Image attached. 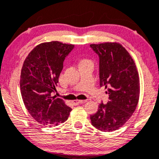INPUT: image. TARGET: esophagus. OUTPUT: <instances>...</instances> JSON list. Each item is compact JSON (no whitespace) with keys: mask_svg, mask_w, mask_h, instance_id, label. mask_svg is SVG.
Listing matches in <instances>:
<instances>
[{"mask_svg":"<svg viewBox=\"0 0 159 159\" xmlns=\"http://www.w3.org/2000/svg\"><path fill=\"white\" fill-rule=\"evenodd\" d=\"M86 102V101H80V100H76V101H74V103L76 104H85Z\"/></svg>","mask_w":159,"mask_h":159,"instance_id":"1","label":"esophagus"}]
</instances>
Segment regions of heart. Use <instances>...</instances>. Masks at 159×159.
Segmentation results:
<instances>
[{"label":"heart","mask_w":159,"mask_h":159,"mask_svg":"<svg viewBox=\"0 0 159 159\" xmlns=\"http://www.w3.org/2000/svg\"><path fill=\"white\" fill-rule=\"evenodd\" d=\"M85 64H93V62L89 58H82L80 60L79 65H85Z\"/></svg>","instance_id":"1"}]
</instances>
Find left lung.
Returning <instances> with one entry per match:
<instances>
[{"mask_svg": "<svg viewBox=\"0 0 159 159\" xmlns=\"http://www.w3.org/2000/svg\"><path fill=\"white\" fill-rule=\"evenodd\" d=\"M99 55L100 85L108 89L107 104H99L90 116L93 127L101 131L118 130L131 118L140 93L137 67L128 51L116 42L90 44Z\"/></svg>", "mask_w": 159, "mask_h": 159, "instance_id": "8db88e82", "label": "left lung"}]
</instances>
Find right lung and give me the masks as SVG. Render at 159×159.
<instances>
[{"label":"right lung","mask_w":159,"mask_h":159,"mask_svg":"<svg viewBox=\"0 0 159 159\" xmlns=\"http://www.w3.org/2000/svg\"><path fill=\"white\" fill-rule=\"evenodd\" d=\"M74 44L58 41L39 44L24 60L20 74V93L30 115L46 127L67 120L72 109L61 98L52 97L63 61Z\"/></svg>","instance_id":"1"}]
</instances>
